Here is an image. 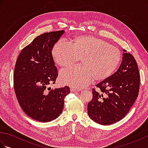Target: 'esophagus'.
<instances>
[{"label": "esophagus", "instance_id": "esophagus-1", "mask_svg": "<svg viewBox=\"0 0 148 148\" xmlns=\"http://www.w3.org/2000/svg\"><path fill=\"white\" fill-rule=\"evenodd\" d=\"M71 92H78V90L74 88H71Z\"/></svg>", "mask_w": 148, "mask_h": 148}]
</instances>
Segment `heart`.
<instances>
[{
    "label": "heart",
    "instance_id": "heart-1",
    "mask_svg": "<svg viewBox=\"0 0 148 148\" xmlns=\"http://www.w3.org/2000/svg\"><path fill=\"white\" fill-rule=\"evenodd\" d=\"M55 63L62 68L69 67L80 58L81 65L60 72L63 84L81 89L93 79L101 81L113 74L121 62V55L116 47L92 36L76 37L71 44L58 42L52 49Z\"/></svg>",
    "mask_w": 148,
    "mask_h": 148
}]
</instances>
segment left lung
<instances>
[{
  "label": "left lung",
  "mask_w": 148,
  "mask_h": 148,
  "mask_svg": "<svg viewBox=\"0 0 148 148\" xmlns=\"http://www.w3.org/2000/svg\"><path fill=\"white\" fill-rule=\"evenodd\" d=\"M118 71L92 89L93 99L88 104V114L97 123L108 125L123 118L139 94L140 75L137 62L123 49Z\"/></svg>",
  "instance_id": "8db88e82"
}]
</instances>
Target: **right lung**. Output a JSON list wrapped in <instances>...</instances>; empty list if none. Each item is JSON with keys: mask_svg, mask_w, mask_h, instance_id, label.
Instances as JSON below:
<instances>
[{"mask_svg": "<svg viewBox=\"0 0 148 148\" xmlns=\"http://www.w3.org/2000/svg\"><path fill=\"white\" fill-rule=\"evenodd\" d=\"M64 30L42 34L25 47L19 55L14 72V88L21 108L35 120L49 122L62 112L69 86L51 88L58 71L52 49Z\"/></svg>", "mask_w": 148, "mask_h": 148, "instance_id": "obj_1", "label": "right lung"}]
</instances>
